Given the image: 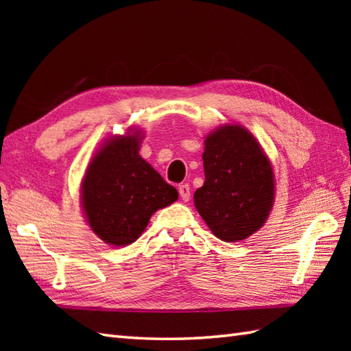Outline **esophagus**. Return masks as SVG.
<instances>
[{
  "label": "esophagus",
  "instance_id": "34e87169",
  "mask_svg": "<svg viewBox=\"0 0 351 351\" xmlns=\"http://www.w3.org/2000/svg\"><path fill=\"white\" fill-rule=\"evenodd\" d=\"M178 191H180V196L184 200V202H189L190 200V185L189 184H181L178 187Z\"/></svg>",
  "mask_w": 351,
  "mask_h": 351
}]
</instances>
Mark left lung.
<instances>
[{"instance_id":"obj_1","label":"left lung","mask_w":351,"mask_h":351,"mask_svg":"<svg viewBox=\"0 0 351 351\" xmlns=\"http://www.w3.org/2000/svg\"><path fill=\"white\" fill-rule=\"evenodd\" d=\"M205 182L195 205L213 234L235 243L264 225L273 206L271 164L252 134L238 125L221 126L205 138Z\"/></svg>"}]
</instances>
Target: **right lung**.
<instances>
[{
	"label": "right lung",
	"mask_w": 351,
	"mask_h": 351,
	"mask_svg": "<svg viewBox=\"0 0 351 351\" xmlns=\"http://www.w3.org/2000/svg\"><path fill=\"white\" fill-rule=\"evenodd\" d=\"M138 132L108 140L88 164L83 208L88 225L113 245L134 243L151 215L178 199L173 185L138 155Z\"/></svg>",
	"instance_id": "1"
}]
</instances>
